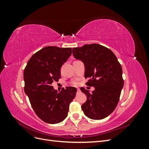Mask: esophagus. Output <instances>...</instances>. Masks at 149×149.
I'll return each instance as SVG.
<instances>
[{
	"instance_id": "obj_1",
	"label": "esophagus",
	"mask_w": 149,
	"mask_h": 149,
	"mask_svg": "<svg viewBox=\"0 0 149 149\" xmlns=\"http://www.w3.org/2000/svg\"><path fill=\"white\" fill-rule=\"evenodd\" d=\"M80 89H77V93H80Z\"/></svg>"
}]
</instances>
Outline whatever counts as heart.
Wrapping results in <instances>:
<instances>
[{"instance_id": "heart-1", "label": "heart", "mask_w": 149, "mask_h": 149, "mask_svg": "<svg viewBox=\"0 0 149 149\" xmlns=\"http://www.w3.org/2000/svg\"><path fill=\"white\" fill-rule=\"evenodd\" d=\"M71 84L73 85V86H77L78 84V82L76 80H74L71 82Z\"/></svg>"}]
</instances>
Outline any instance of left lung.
<instances>
[{"label": "left lung", "mask_w": 149, "mask_h": 149, "mask_svg": "<svg viewBox=\"0 0 149 149\" xmlns=\"http://www.w3.org/2000/svg\"><path fill=\"white\" fill-rule=\"evenodd\" d=\"M73 55L84 65V78H89L86 84L95 88L92 93L81 88L87 96L81 106L84 114L94 120L106 118L116 109L124 86L118 58L110 49L96 43L73 48Z\"/></svg>", "instance_id": "left-lung-1"}]
</instances>
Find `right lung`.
Wrapping results in <instances>:
<instances>
[{"label":"right lung","instance_id":"obj_1","mask_svg":"<svg viewBox=\"0 0 149 149\" xmlns=\"http://www.w3.org/2000/svg\"><path fill=\"white\" fill-rule=\"evenodd\" d=\"M71 53V48L46 47L31 56L24 70L25 93L35 114L45 123L63 120L76 96V88H62L58 93L52 86L60 79L61 67Z\"/></svg>","mask_w":149,"mask_h":149}]
</instances>
